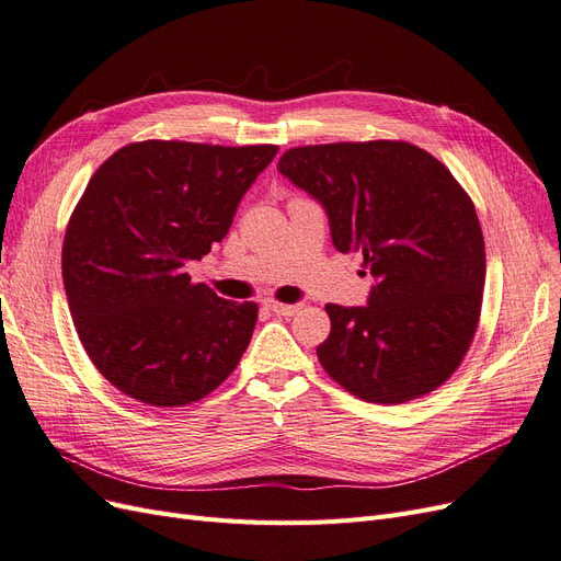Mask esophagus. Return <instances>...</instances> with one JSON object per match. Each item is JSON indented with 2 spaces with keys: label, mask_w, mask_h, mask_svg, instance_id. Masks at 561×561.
<instances>
[{
  "label": "esophagus",
  "mask_w": 561,
  "mask_h": 561,
  "mask_svg": "<svg viewBox=\"0 0 561 561\" xmlns=\"http://www.w3.org/2000/svg\"><path fill=\"white\" fill-rule=\"evenodd\" d=\"M262 304H264L268 311H274L276 316H295L301 309V304H283V301H276V299H271V297L264 299Z\"/></svg>",
  "instance_id": "1"
}]
</instances>
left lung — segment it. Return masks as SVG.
Instances as JSON below:
<instances>
[{
	"instance_id": "1",
	"label": "left lung",
	"mask_w": 561,
	"mask_h": 561,
	"mask_svg": "<svg viewBox=\"0 0 561 561\" xmlns=\"http://www.w3.org/2000/svg\"><path fill=\"white\" fill-rule=\"evenodd\" d=\"M278 171L318 198L339 252H363L367 307L328 304L318 360L351 396L400 404L463 363L478 330L484 236L445 163L402 140L287 149Z\"/></svg>"
}]
</instances>
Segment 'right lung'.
<instances>
[{
	"mask_svg": "<svg viewBox=\"0 0 561 561\" xmlns=\"http://www.w3.org/2000/svg\"><path fill=\"white\" fill-rule=\"evenodd\" d=\"M276 151L145 140L89 180L67 222L62 283L81 346L128 398L192 404L241 363L257 304L217 297L186 264L225 239Z\"/></svg>",
	"mask_w": 561,
	"mask_h": 561,
	"instance_id": "add662e5",
	"label": "right lung"
}]
</instances>
